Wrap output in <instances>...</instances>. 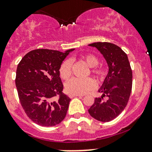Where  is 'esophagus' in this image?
<instances>
[{
  "label": "esophagus",
  "mask_w": 152,
  "mask_h": 152,
  "mask_svg": "<svg viewBox=\"0 0 152 152\" xmlns=\"http://www.w3.org/2000/svg\"><path fill=\"white\" fill-rule=\"evenodd\" d=\"M69 96H70V98H73V97H76V96H83L79 95V94H70Z\"/></svg>",
  "instance_id": "1"
}]
</instances>
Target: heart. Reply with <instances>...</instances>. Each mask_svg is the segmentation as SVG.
I'll use <instances>...</instances> for the list:
<instances>
[{
    "label": "heart",
    "instance_id": "b5f03b06",
    "mask_svg": "<svg viewBox=\"0 0 152 152\" xmlns=\"http://www.w3.org/2000/svg\"><path fill=\"white\" fill-rule=\"evenodd\" d=\"M82 59L91 68V73L97 77L101 79L104 76V70L99 67H95L97 65L99 60L95 56L92 54L83 56ZM59 73L63 79H68L71 75V61L66 60L61 64L59 69ZM96 82L92 78L78 79L73 78L66 83V91L70 94H85L95 88Z\"/></svg>",
    "mask_w": 152,
    "mask_h": 152
}]
</instances>
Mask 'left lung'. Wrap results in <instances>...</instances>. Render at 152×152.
I'll use <instances>...</instances> for the list:
<instances>
[{
  "instance_id": "obj_1",
  "label": "left lung",
  "mask_w": 152,
  "mask_h": 152,
  "mask_svg": "<svg viewBox=\"0 0 152 152\" xmlns=\"http://www.w3.org/2000/svg\"><path fill=\"white\" fill-rule=\"evenodd\" d=\"M96 48L105 59L108 73L99 89L101 97L95 98L88 110L90 115L100 122L115 119L125 109L132 88V70L126 53L113 44L96 42L88 45ZM107 97L104 101L103 97Z\"/></svg>"
}]
</instances>
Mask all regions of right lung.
Here are the masks:
<instances>
[{"instance_id": "add662e5", "label": "right lung", "mask_w": 152, "mask_h": 152, "mask_svg": "<svg viewBox=\"0 0 152 152\" xmlns=\"http://www.w3.org/2000/svg\"><path fill=\"white\" fill-rule=\"evenodd\" d=\"M73 50H34L19 62L15 78L19 99L26 115L36 124L50 127L65 118L70 99L62 93L59 69ZM56 95L60 99L53 101Z\"/></svg>"}]
</instances>
